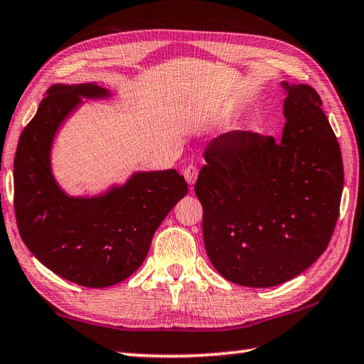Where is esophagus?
I'll return each mask as SVG.
<instances>
[{
    "instance_id": "1",
    "label": "esophagus",
    "mask_w": 364,
    "mask_h": 364,
    "mask_svg": "<svg viewBox=\"0 0 364 364\" xmlns=\"http://www.w3.org/2000/svg\"><path fill=\"white\" fill-rule=\"evenodd\" d=\"M183 175L186 178V181L191 184H194L197 181V176H198V168L196 166H188L186 168L183 170Z\"/></svg>"
}]
</instances>
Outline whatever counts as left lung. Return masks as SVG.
I'll use <instances>...</instances> for the list:
<instances>
[{"label":"left lung","mask_w":364,"mask_h":364,"mask_svg":"<svg viewBox=\"0 0 364 364\" xmlns=\"http://www.w3.org/2000/svg\"><path fill=\"white\" fill-rule=\"evenodd\" d=\"M282 139L233 131L206 146L196 183L206 254L246 287L294 279L328 247L344 188L341 148L309 85L281 83Z\"/></svg>","instance_id":"left-lung-1"}]
</instances>
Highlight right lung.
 <instances>
[{"instance_id": "obj_1", "label": "right lung", "mask_w": 364, "mask_h": 364, "mask_svg": "<svg viewBox=\"0 0 364 364\" xmlns=\"http://www.w3.org/2000/svg\"><path fill=\"white\" fill-rule=\"evenodd\" d=\"M95 83L53 85L21 132L14 159V210L26 247L42 265L83 287H110L129 277L154 232L188 194L176 170L134 173L97 197H70L56 184L50 149L82 97H107Z\"/></svg>"}]
</instances>
